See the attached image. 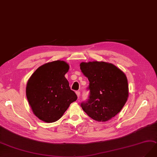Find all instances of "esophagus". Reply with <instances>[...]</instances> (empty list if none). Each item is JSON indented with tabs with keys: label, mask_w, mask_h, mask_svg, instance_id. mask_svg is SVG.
Instances as JSON below:
<instances>
[{
	"label": "esophagus",
	"mask_w": 157,
	"mask_h": 157,
	"mask_svg": "<svg viewBox=\"0 0 157 157\" xmlns=\"http://www.w3.org/2000/svg\"><path fill=\"white\" fill-rule=\"evenodd\" d=\"M75 93H76L77 96H78V98H79V96H80V92H79V91H76V92H75Z\"/></svg>",
	"instance_id": "1"
}]
</instances>
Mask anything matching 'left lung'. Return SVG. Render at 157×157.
<instances>
[{"mask_svg":"<svg viewBox=\"0 0 157 157\" xmlns=\"http://www.w3.org/2000/svg\"><path fill=\"white\" fill-rule=\"evenodd\" d=\"M79 66L90 83L89 98L81 104L82 108L96 121L111 120L120 112L129 96L125 74L113 64L104 61L82 62Z\"/></svg>","mask_w":157,"mask_h":157,"instance_id":"left-lung-1","label":"left lung"}]
</instances>
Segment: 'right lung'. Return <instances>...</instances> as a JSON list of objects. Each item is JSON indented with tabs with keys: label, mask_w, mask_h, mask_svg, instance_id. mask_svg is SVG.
<instances>
[{
	"label": "right lung",
	"mask_w": 157,
	"mask_h": 157,
	"mask_svg": "<svg viewBox=\"0 0 157 157\" xmlns=\"http://www.w3.org/2000/svg\"><path fill=\"white\" fill-rule=\"evenodd\" d=\"M68 64L61 60L39 67L28 80L26 94L33 113L46 123L61 118L77 96L65 77Z\"/></svg>",
	"instance_id": "add662e5"
}]
</instances>
